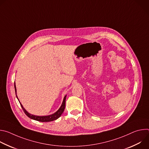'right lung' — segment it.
<instances>
[{"label": "right lung", "mask_w": 149, "mask_h": 149, "mask_svg": "<svg viewBox=\"0 0 149 149\" xmlns=\"http://www.w3.org/2000/svg\"><path fill=\"white\" fill-rule=\"evenodd\" d=\"M14 87H15V93H16V85H15V82L14 83ZM66 97H67V95H65L64 98H63V101H62V103L61 105L60 108L58 110V111H56L55 113L52 114H51V115H48V116H35V115H33V114H31L30 113H29L25 109L24 107H23V105H22V104L20 103V102L19 101V99H18V97L16 95V97L21 105V107H22L24 113H25V114L28 117H29L31 119H33V120H36V121H40V122H49V121H54V120H55L56 119H58L61 116V114L63 113V111H64V109H65V100H66Z\"/></svg>", "instance_id": "obj_1"}]
</instances>
